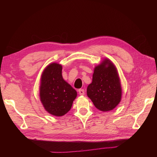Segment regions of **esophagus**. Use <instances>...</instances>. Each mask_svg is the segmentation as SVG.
<instances>
[{
  "instance_id": "34e87169",
  "label": "esophagus",
  "mask_w": 157,
  "mask_h": 157,
  "mask_svg": "<svg viewBox=\"0 0 157 157\" xmlns=\"http://www.w3.org/2000/svg\"><path fill=\"white\" fill-rule=\"evenodd\" d=\"M78 92H79V95H81V96L84 95V94H85V91H84V89H79Z\"/></svg>"
}]
</instances>
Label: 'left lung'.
<instances>
[{"instance_id":"8db88e82","label":"left lung","mask_w":157,"mask_h":157,"mask_svg":"<svg viewBox=\"0 0 157 157\" xmlns=\"http://www.w3.org/2000/svg\"><path fill=\"white\" fill-rule=\"evenodd\" d=\"M87 95L95 107L103 112L112 111L121 101V81L116 66L110 59H104L94 67Z\"/></svg>"}]
</instances>
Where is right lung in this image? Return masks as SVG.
Here are the masks:
<instances>
[{"mask_svg":"<svg viewBox=\"0 0 157 157\" xmlns=\"http://www.w3.org/2000/svg\"><path fill=\"white\" fill-rule=\"evenodd\" d=\"M62 65L51 63L42 71L40 84V99L51 115L61 117L71 109L77 92L62 75Z\"/></svg>","mask_w":157,"mask_h":157,"instance_id":"right-lung-1","label":"right lung"}]
</instances>
